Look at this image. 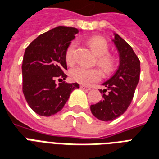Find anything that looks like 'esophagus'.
I'll list each match as a JSON object with an SVG mask.
<instances>
[{"label": "esophagus", "instance_id": "1", "mask_svg": "<svg viewBox=\"0 0 159 159\" xmlns=\"http://www.w3.org/2000/svg\"><path fill=\"white\" fill-rule=\"evenodd\" d=\"M80 88L83 89H86V90H89V89H90V88H89V86H87V85H84V84H81Z\"/></svg>", "mask_w": 159, "mask_h": 159}]
</instances>
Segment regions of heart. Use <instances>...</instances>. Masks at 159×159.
<instances>
[{
	"label": "heart",
	"mask_w": 159,
	"mask_h": 159,
	"mask_svg": "<svg viewBox=\"0 0 159 159\" xmlns=\"http://www.w3.org/2000/svg\"><path fill=\"white\" fill-rule=\"evenodd\" d=\"M87 43L93 52L97 56L96 63L105 74H110L115 70L116 60L114 56L108 53L109 44L106 39L101 36H94L87 40ZM76 43H70L65 51L64 58L67 64L72 65L75 62V51ZM70 79L80 84H89L100 80L101 73L98 69H86L84 67H75L70 71Z\"/></svg>",
	"instance_id": "obj_1"
}]
</instances>
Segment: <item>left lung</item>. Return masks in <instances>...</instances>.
I'll return each instance as SVG.
<instances>
[{"mask_svg": "<svg viewBox=\"0 0 159 159\" xmlns=\"http://www.w3.org/2000/svg\"><path fill=\"white\" fill-rule=\"evenodd\" d=\"M113 41L120 54V65L115 75L103 83L106 89L100 90L102 100L90 106L93 115L104 121L115 120L126 111L140 77V60L132 48L118 34Z\"/></svg>", "mask_w": 159, "mask_h": 159, "instance_id": "obj_1", "label": "left lung"}]
</instances>
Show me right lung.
<instances>
[{
	"mask_svg": "<svg viewBox=\"0 0 159 159\" xmlns=\"http://www.w3.org/2000/svg\"><path fill=\"white\" fill-rule=\"evenodd\" d=\"M79 31L57 27L39 35L25 50L22 60V92L33 111L49 116L61 111L78 83L69 84L65 51ZM56 79L62 81L56 85Z\"/></svg>",
	"mask_w": 159,
	"mask_h": 159,
	"instance_id": "add662e5",
	"label": "right lung"
}]
</instances>
